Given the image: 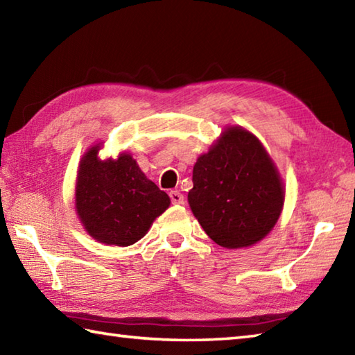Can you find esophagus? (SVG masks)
Instances as JSON below:
<instances>
[{"label":"esophagus","instance_id":"obj_1","mask_svg":"<svg viewBox=\"0 0 355 355\" xmlns=\"http://www.w3.org/2000/svg\"><path fill=\"white\" fill-rule=\"evenodd\" d=\"M169 197H171V201L173 202V205H183V202H184L183 193L178 192V191H171Z\"/></svg>","mask_w":355,"mask_h":355}]
</instances>
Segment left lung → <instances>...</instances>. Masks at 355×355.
Listing matches in <instances>:
<instances>
[{
  "label": "left lung",
  "instance_id": "1",
  "mask_svg": "<svg viewBox=\"0 0 355 355\" xmlns=\"http://www.w3.org/2000/svg\"><path fill=\"white\" fill-rule=\"evenodd\" d=\"M187 201L207 236L224 248L266 238L282 214L285 186L261 140L227 126L197 158Z\"/></svg>",
  "mask_w": 355,
  "mask_h": 355
}]
</instances>
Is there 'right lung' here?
I'll list each match as a JSON object with an SVG mask.
<instances>
[{
	"instance_id": "obj_1",
	"label": "right lung",
	"mask_w": 355,
	"mask_h": 355,
	"mask_svg": "<svg viewBox=\"0 0 355 355\" xmlns=\"http://www.w3.org/2000/svg\"><path fill=\"white\" fill-rule=\"evenodd\" d=\"M102 141L82 155L74 187V209L93 239L128 247L146 235L171 205L169 195L146 178L131 154L102 160Z\"/></svg>"
}]
</instances>
